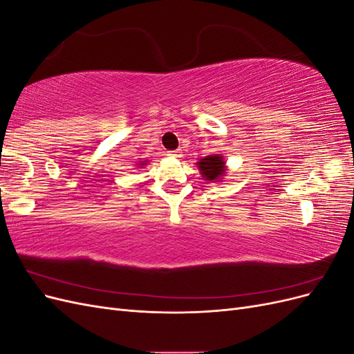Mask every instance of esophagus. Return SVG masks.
<instances>
[{"label":"esophagus","mask_w":354,"mask_h":354,"mask_svg":"<svg viewBox=\"0 0 354 354\" xmlns=\"http://www.w3.org/2000/svg\"><path fill=\"white\" fill-rule=\"evenodd\" d=\"M169 156H174V158H180L181 156V151H171L168 152Z\"/></svg>","instance_id":"1"}]
</instances>
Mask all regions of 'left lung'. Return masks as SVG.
<instances>
[{"label": "left lung", "instance_id": "left-lung-1", "mask_svg": "<svg viewBox=\"0 0 354 354\" xmlns=\"http://www.w3.org/2000/svg\"><path fill=\"white\" fill-rule=\"evenodd\" d=\"M202 177L208 181H221L226 174V160L220 155H209L196 162Z\"/></svg>", "mask_w": 354, "mask_h": 354}]
</instances>
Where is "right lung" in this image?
<instances>
[{
	"label": "right lung",
	"mask_w": 354,
	"mask_h": 354,
	"mask_svg": "<svg viewBox=\"0 0 354 354\" xmlns=\"http://www.w3.org/2000/svg\"><path fill=\"white\" fill-rule=\"evenodd\" d=\"M145 164H146V162H142V164H140V167H143V165H145Z\"/></svg>",
	"instance_id": "right-lung-1"
}]
</instances>
